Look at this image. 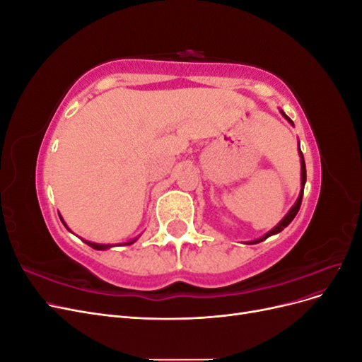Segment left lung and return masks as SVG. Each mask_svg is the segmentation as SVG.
I'll use <instances>...</instances> for the list:
<instances>
[{"instance_id": "1", "label": "left lung", "mask_w": 362, "mask_h": 362, "mask_svg": "<svg viewBox=\"0 0 362 362\" xmlns=\"http://www.w3.org/2000/svg\"><path fill=\"white\" fill-rule=\"evenodd\" d=\"M281 113H282V116L286 117L288 122L293 125V120L284 113L282 110H281ZM299 156H300V166H302V184H300V193H299V198H298V201H296V204L291 206V210L287 213V216L282 218V221L272 229V231H269L266 235H262L261 238H258V240H254V242H249V245H255V243H259V242H262V240H266L267 237H270V235H275V234H278V233H281L284 228L286 226H288L290 223H291V221L293 218L296 217V214H298V211H299V208H300V204H302V196H303V187H305V182H306V168H305V160H303V154H302V151H300V146H299Z\"/></svg>"}]
</instances>
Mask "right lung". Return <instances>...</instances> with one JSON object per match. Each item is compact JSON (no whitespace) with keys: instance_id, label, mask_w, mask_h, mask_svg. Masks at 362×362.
I'll return each instance as SVG.
<instances>
[{"instance_id":"right-lung-1","label":"right lung","mask_w":362,"mask_h":362,"mask_svg":"<svg viewBox=\"0 0 362 362\" xmlns=\"http://www.w3.org/2000/svg\"><path fill=\"white\" fill-rule=\"evenodd\" d=\"M62 218V217H60ZM62 222H63V218H62ZM63 225L68 228V225L63 222ZM69 229V228H68ZM137 238H134V240H131V242H127V243H124V245H133L134 242H136ZM83 242L86 243V245H89L90 247H93V249H96V250H104V249H108V247H113V246H120V245H100V243H92V242H87V240H83Z\"/></svg>"}]
</instances>
